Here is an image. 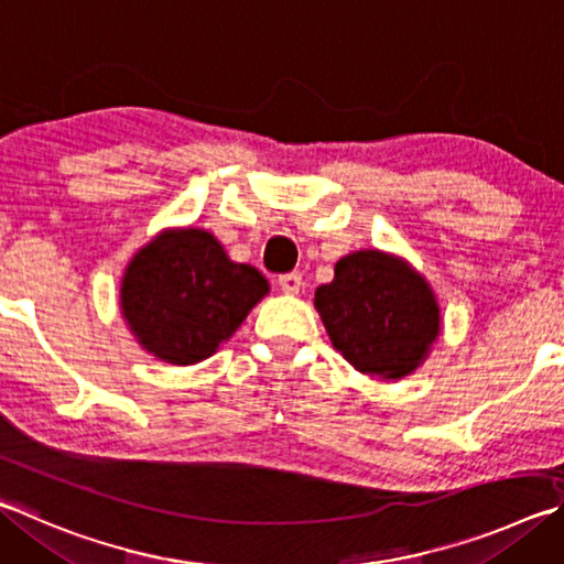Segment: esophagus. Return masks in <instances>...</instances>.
Wrapping results in <instances>:
<instances>
[{
    "label": "esophagus",
    "mask_w": 564,
    "mask_h": 564,
    "mask_svg": "<svg viewBox=\"0 0 564 564\" xmlns=\"http://www.w3.org/2000/svg\"><path fill=\"white\" fill-rule=\"evenodd\" d=\"M279 285H281L283 293H291V295L299 293L301 285H303V275L299 271L283 273V275H279Z\"/></svg>",
    "instance_id": "esophagus-1"
}]
</instances>
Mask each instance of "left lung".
Returning a JSON list of instances; mask_svg holds the SVG:
<instances>
[{"label": "left lung", "instance_id": "8db88e82", "mask_svg": "<svg viewBox=\"0 0 564 564\" xmlns=\"http://www.w3.org/2000/svg\"><path fill=\"white\" fill-rule=\"evenodd\" d=\"M330 343L355 370L402 380L426 360L442 313L422 273L399 256L365 249L335 263V279L315 291Z\"/></svg>", "mask_w": 564, "mask_h": 564}]
</instances>
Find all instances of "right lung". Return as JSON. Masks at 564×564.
Instances as JSON below:
<instances>
[{
	"label": "right lung",
	"mask_w": 564,
	"mask_h": 564,
	"mask_svg": "<svg viewBox=\"0 0 564 564\" xmlns=\"http://www.w3.org/2000/svg\"><path fill=\"white\" fill-rule=\"evenodd\" d=\"M269 293L253 265L234 263L204 229H167L128 263L122 317L150 355L170 365L212 357Z\"/></svg>",
	"instance_id": "obj_1"
}]
</instances>
